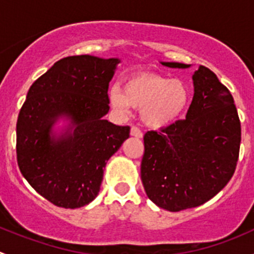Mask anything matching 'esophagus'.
Listing matches in <instances>:
<instances>
[{"mask_svg":"<svg viewBox=\"0 0 254 254\" xmlns=\"http://www.w3.org/2000/svg\"><path fill=\"white\" fill-rule=\"evenodd\" d=\"M130 134H131V136H135V137H142L141 129H140V127H131Z\"/></svg>","mask_w":254,"mask_h":254,"instance_id":"34e87169","label":"esophagus"}]
</instances>
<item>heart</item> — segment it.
Here are the masks:
<instances>
[{"label":"heart","instance_id":"obj_1","mask_svg":"<svg viewBox=\"0 0 254 254\" xmlns=\"http://www.w3.org/2000/svg\"><path fill=\"white\" fill-rule=\"evenodd\" d=\"M109 99L118 111L127 112L130 107L142 109L143 123L160 129L172 124L183 114L188 107L190 92L182 79L156 73H139L127 79L124 91L113 87Z\"/></svg>","mask_w":254,"mask_h":254}]
</instances>
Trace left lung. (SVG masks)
Instances as JSON below:
<instances>
[{"instance_id": "left-lung-1", "label": "left lung", "mask_w": 254, "mask_h": 254, "mask_svg": "<svg viewBox=\"0 0 254 254\" xmlns=\"http://www.w3.org/2000/svg\"><path fill=\"white\" fill-rule=\"evenodd\" d=\"M193 81L186 119L143 136V188L151 201L170 211L199 206L216 195L234 176L240 155L241 123L231 92L205 66Z\"/></svg>"}]
</instances>
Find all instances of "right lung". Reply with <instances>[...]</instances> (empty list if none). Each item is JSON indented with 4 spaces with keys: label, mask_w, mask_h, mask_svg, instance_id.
<instances>
[{
    "label": "right lung",
    "mask_w": 254,
    "mask_h": 254,
    "mask_svg": "<svg viewBox=\"0 0 254 254\" xmlns=\"http://www.w3.org/2000/svg\"><path fill=\"white\" fill-rule=\"evenodd\" d=\"M118 59L67 56L28 91L17 120V162L28 183L54 205L75 209L98 194L103 168L130 136V127L104 120ZM67 115L72 134L54 142L51 125Z\"/></svg>",
    "instance_id": "obj_1"
}]
</instances>
